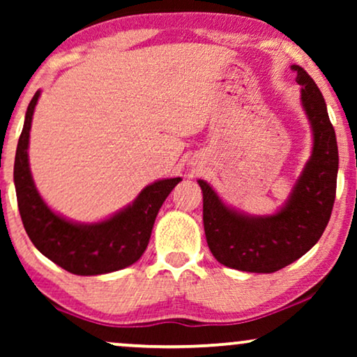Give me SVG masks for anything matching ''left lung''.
Returning <instances> with one entry per match:
<instances>
[{
    "label": "left lung",
    "mask_w": 357,
    "mask_h": 357,
    "mask_svg": "<svg viewBox=\"0 0 357 357\" xmlns=\"http://www.w3.org/2000/svg\"><path fill=\"white\" fill-rule=\"evenodd\" d=\"M314 146L310 159L280 211L252 216L219 198L198 180L208 247L224 266L248 273H275L299 260L319 242L330 221L338 177V144L324 96L304 68L292 65Z\"/></svg>",
    "instance_id": "left-lung-1"
}]
</instances>
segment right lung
Segmentation results:
<instances>
[{
  "instance_id": "add662e5",
  "label": "right lung",
  "mask_w": 357,
  "mask_h": 357,
  "mask_svg": "<svg viewBox=\"0 0 357 357\" xmlns=\"http://www.w3.org/2000/svg\"><path fill=\"white\" fill-rule=\"evenodd\" d=\"M40 91L27 107L14 159L17 206L29 238L42 255L79 276L105 275L133 265L148 247L160 206L182 178L148 185L128 206L99 222H73L48 208L33 183L29 167V136Z\"/></svg>"
}]
</instances>
